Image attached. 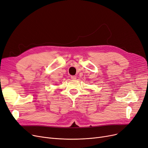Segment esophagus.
I'll return each mask as SVG.
<instances>
[{
  "instance_id": "34e87169",
  "label": "esophagus",
  "mask_w": 148,
  "mask_h": 148,
  "mask_svg": "<svg viewBox=\"0 0 148 148\" xmlns=\"http://www.w3.org/2000/svg\"><path fill=\"white\" fill-rule=\"evenodd\" d=\"M70 77H71V79H76V76H71Z\"/></svg>"
}]
</instances>
